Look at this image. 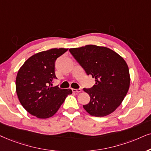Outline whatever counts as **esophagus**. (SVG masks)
<instances>
[{"mask_svg":"<svg viewBox=\"0 0 151 151\" xmlns=\"http://www.w3.org/2000/svg\"><path fill=\"white\" fill-rule=\"evenodd\" d=\"M72 92L73 93H79L80 92H81V89H72Z\"/></svg>","mask_w":151,"mask_h":151,"instance_id":"34e87169","label":"esophagus"}]
</instances>
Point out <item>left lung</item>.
<instances>
[{"instance_id": "1", "label": "left lung", "mask_w": 151, "mask_h": 151, "mask_svg": "<svg viewBox=\"0 0 151 151\" xmlns=\"http://www.w3.org/2000/svg\"><path fill=\"white\" fill-rule=\"evenodd\" d=\"M69 51L88 75L95 80L92 88H83L91 98L83 109L95 117L111 114L121 105L129 88L130 77L125 60L105 47L89 45Z\"/></svg>"}]
</instances>
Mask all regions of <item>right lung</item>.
I'll return each mask as SVG.
<instances>
[{
	"label": "right lung",
	"instance_id": "add662e5",
	"mask_svg": "<svg viewBox=\"0 0 151 151\" xmlns=\"http://www.w3.org/2000/svg\"><path fill=\"white\" fill-rule=\"evenodd\" d=\"M68 49H51L30 56L19 70L16 91L21 104L38 118L51 117L58 111L71 89L52 87L56 79L55 61Z\"/></svg>",
	"mask_w": 151,
	"mask_h": 151
}]
</instances>
